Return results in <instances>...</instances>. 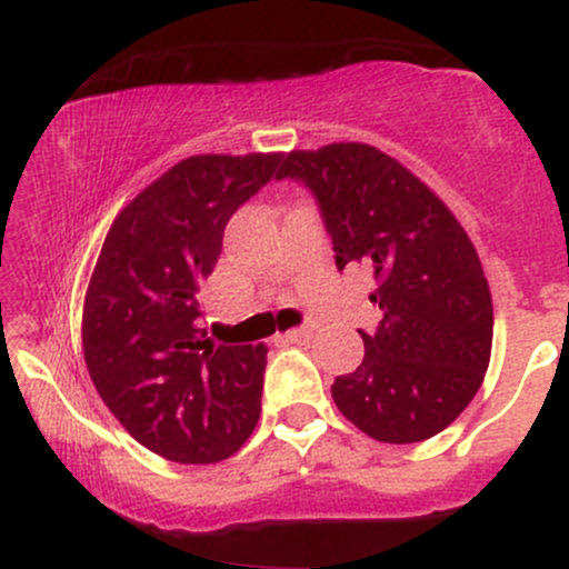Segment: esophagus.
<instances>
[{
    "mask_svg": "<svg viewBox=\"0 0 569 569\" xmlns=\"http://www.w3.org/2000/svg\"><path fill=\"white\" fill-rule=\"evenodd\" d=\"M310 337H312V329H291V331H286L283 335V342H291V345H302V342H310Z\"/></svg>",
    "mask_w": 569,
    "mask_h": 569,
    "instance_id": "esophagus-1",
    "label": "esophagus"
}]
</instances>
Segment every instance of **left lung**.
<instances>
[{
  "label": "left lung",
  "mask_w": 569,
  "mask_h": 569,
  "mask_svg": "<svg viewBox=\"0 0 569 569\" xmlns=\"http://www.w3.org/2000/svg\"><path fill=\"white\" fill-rule=\"evenodd\" d=\"M276 179L316 194L339 270L375 272L382 310L363 361L337 377V409L371 439L415 443L452 426L485 382L492 297L460 221L401 162L369 143L293 149Z\"/></svg>",
  "instance_id": "obj_1"
}]
</instances>
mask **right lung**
Masks as SVG:
<instances>
[{
	"mask_svg": "<svg viewBox=\"0 0 569 569\" xmlns=\"http://www.w3.org/2000/svg\"><path fill=\"white\" fill-rule=\"evenodd\" d=\"M280 160L253 152L176 162L122 208L98 253L82 307L84 363L122 428L166 460H227L257 428L267 348L206 339L200 289L227 221Z\"/></svg>",
	"mask_w": 569,
	"mask_h": 569,
	"instance_id": "right-lung-1",
	"label": "right lung"
}]
</instances>
